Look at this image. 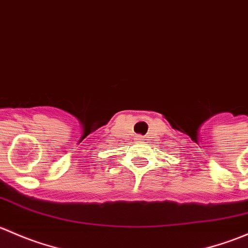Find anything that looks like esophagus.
<instances>
[{
    "instance_id": "esophagus-1",
    "label": "esophagus",
    "mask_w": 248,
    "mask_h": 248,
    "mask_svg": "<svg viewBox=\"0 0 248 248\" xmlns=\"http://www.w3.org/2000/svg\"><path fill=\"white\" fill-rule=\"evenodd\" d=\"M136 140H137V141H139V142H144L145 141L144 136H141V134H138V136H137Z\"/></svg>"
}]
</instances>
